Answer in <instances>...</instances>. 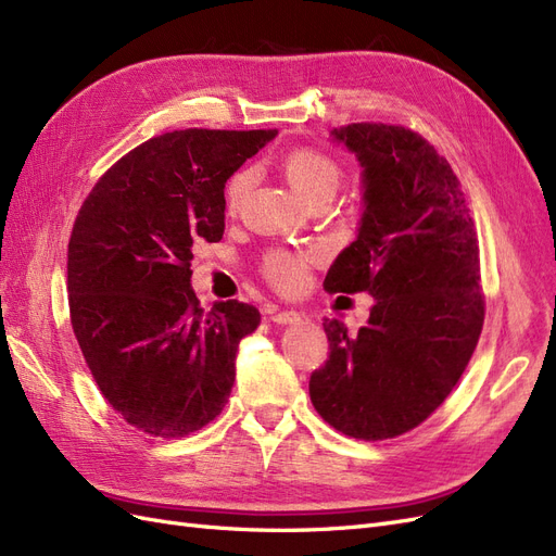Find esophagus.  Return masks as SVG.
<instances>
[{
    "instance_id": "1",
    "label": "esophagus",
    "mask_w": 556,
    "mask_h": 556,
    "mask_svg": "<svg viewBox=\"0 0 556 556\" xmlns=\"http://www.w3.org/2000/svg\"><path fill=\"white\" fill-rule=\"evenodd\" d=\"M271 319H274L276 325H299L301 319H304V315L296 313V311H288V308H282V311H276V313L271 315Z\"/></svg>"
}]
</instances>
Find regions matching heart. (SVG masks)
<instances>
[{
	"mask_svg": "<svg viewBox=\"0 0 556 556\" xmlns=\"http://www.w3.org/2000/svg\"><path fill=\"white\" fill-rule=\"evenodd\" d=\"M282 174L301 197L306 201H315V199H331L333 192L339 190L341 178H343V166L339 164V160L325 153V150L301 146L285 155ZM245 182H248V176L243 172L233 174L227 180L225 201L229 211L239 208L245 192ZM317 260H319V250L315 248H306V250L271 248L266 250V255L262 257V274L268 282L276 285L278 290L294 292L304 285L308 266L315 264Z\"/></svg>",
	"mask_w": 556,
	"mask_h": 556,
	"instance_id": "1",
	"label": "heart"
}]
</instances>
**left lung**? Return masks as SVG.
I'll use <instances>...</instances> for the list:
<instances>
[{
  "mask_svg": "<svg viewBox=\"0 0 556 556\" xmlns=\"http://www.w3.org/2000/svg\"><path fill=\"white\" fill-rule=\"evenodd\" d=\"M364 166V215L325 278L327 292L376 301L352 333L325 317L329 359L308 392L350 439L384 441L422 425L459 382L484 323L480 248L459 178L401 125L331 131Z\"/></svg>",
  "mask_w": 556,
  "mask_h": 556,
  "instance_id": "8db88e82",
  "label": "left lung"
}]
</instances>
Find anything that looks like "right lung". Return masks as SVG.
<instances>
[{
    "label": "right lung",
    "instance_id": "1",
    "mask_svg": "<svg viewBox=\"0 0 556 556\" xmlns=\"http://www.w3.org/2000/svg\"><path fill=\"white\" fill-rule=\"evenodd\" d=\"M278 129H176L137 146L94 182L66 252L76 341L127 425L180 439L223 413L233 359L260 311L192 292L194 248L225 231V182Z\"/></svg>",
    "mask_w": 556,
    "mask_h": 556
}]
</instances>
